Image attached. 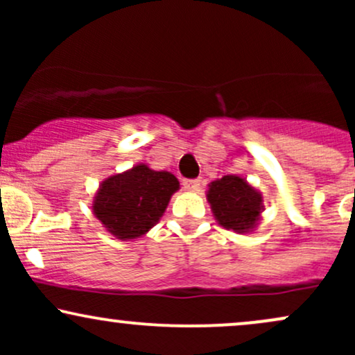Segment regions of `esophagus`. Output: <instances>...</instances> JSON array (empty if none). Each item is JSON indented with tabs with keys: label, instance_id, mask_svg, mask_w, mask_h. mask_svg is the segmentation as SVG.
<instances>
[{
	"label": "esophagus",
	"instance_id": "esophagus-1",
	"mask_svg": "<svg viewBox=\"0 0 355 355\" xmlns=\"http://www.w3.org/2000/svg\"><path fill=\"white\" fill-rule=\"evenodd\" d=\"M182 185L185 190H197V189H200L202 180L200 178H183Z\"/></svg>",
	"mask_w": 355,
	"mask_h": 355
}]
</instances>
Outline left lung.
I'll use <instances>...</instances> for the list:
<instances>
[{
	"instance_id": "1",
	"label": "left lung",
	"mask_w": 355,
	"mask_h": 355,
	"mask_svg": "<svg viewBox=\"0 0 355 355\" xmlns=\"http://www.w3.org/2000/svg\"><path fill=\"white\" fill-rule=\"evenodd\" d=\"M207 198L215 218L227 230L254 229L262 211V195L235 175H225L220 180L211 182Z\"/></svg>"
}]
</instances>
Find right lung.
Masks as SVG:
<instances>
[{"label": "right lung", "instance_id": "obj_1", "mask_svg": "<svg viewBox=\"0 0 355 355\" xmlns=\"http://www.w3.org/2000/svg\"><path fill=\"white\" fill-rule=\"evenodd\" d=\"M178 187L175 175L137 165L101 183L93 210L115 237L137 239L160 220Z\"/></svg>", "mask_w": 355, "mask_h": 355}]
</instances>
